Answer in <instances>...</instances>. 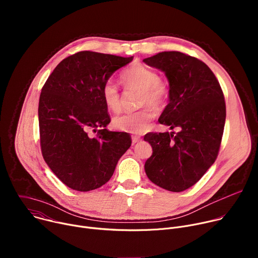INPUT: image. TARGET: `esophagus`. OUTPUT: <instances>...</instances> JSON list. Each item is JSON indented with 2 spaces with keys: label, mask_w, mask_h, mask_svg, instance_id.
I'll use <instances>...</instances> for the list:
<instances>
[{
  "label": "esophagus",
  "mask_w": 258,
  "mask_h": 258,
  "mask_svg": "<svg viewBox=\"0 0 258 258\" xmlns=\"http://www.w3.org/2000/svg\"><path fill=\"white\" fill-rule=\"evenodd\" d=\"M141 140H142L141 137H138V136H133V137H132V143H133V144H136V143L140 142Z\"/></svg>",
  "instance_id": "obj_1"
}]
</instances>
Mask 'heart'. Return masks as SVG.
Here are the masks:
<instances>
[{
    "label": "heart",
    "mask_w": 258,
    "mask_h": 258,
    "mask_svg": "<svg viewBox=\"0 0 258 258\" xmlns=\"http://www.w3.org/2000/svg\"><path fill=\"white\" fill-rule=\"evenodd\" d=\"M126 89L141 90V105L147 107L135 112H126L115 116L112 125L115 130L130 134H141L148 127V123L155 117V109L162 108L169 97V87L159 79L158 73L142 64L127 67L120 77ZM102 99L105 106L113 112L120 109V94L112 82H107L102 88ZM151 104L152 107L149 105Z\"/></svg>",
    "instance_id": "b5f03b06"
}]
</instances>
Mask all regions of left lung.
<instances>
[{
    "label": "left lung",
    "instance_id": "1",
    "mask_svg": "<svg viewBox=\"0 0 258 258\" xmlns=\"http://www.w3.org/2000/svg\"><path fill=\"white\" fill-rule=\"evenodd\" d=\"M165 73L169 103L159 122L178 133H149L153 153L145 171L155 185L171 192L189 189L214 163L226 121L224 93L211 69L180 52H161L143 60Z\"/></svg>",
    "mask_w": 258,
    "mask_h": 258
}]
</instances>
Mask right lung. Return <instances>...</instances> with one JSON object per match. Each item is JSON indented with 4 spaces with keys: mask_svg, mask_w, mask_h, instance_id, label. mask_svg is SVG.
Here are the masks:
<instances>
[{
    "mask_svg": "<svg viewBox=\"0 0 258 258\" xmlns=\"http://www.w3.org/2000/svg\"><path fill=\"white\" fill-rule=\"evenodd\" d=\"M133 58L76 53L56 66L42 89V154L55 175L72 190L88 192L105 185L131 147L127 133L105 128L110 116L101 92L109 78Z\"/></svg>",
    "mask_w": 258,
    "mask_h": 258,
    "instance_id": "1",
    "label": "right lung"
}]
</instances>
